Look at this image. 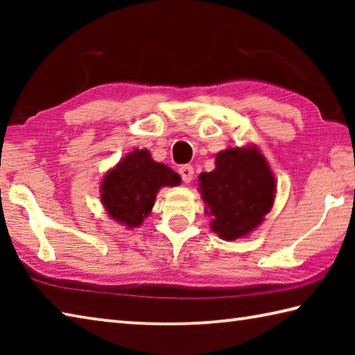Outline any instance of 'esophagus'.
Returning a JSON list of instances; mask_svg holds the SVG:
<instances>
[{
    "label": "esophagus",
    "mask_w": 355,
    "mask_h": 355,
    "mask_svg": "<svg viewBox=\"0 0 355 355\" xmlns=\"http://www.w3.org/2000/svg\"><path fill=\"white\" fill-rule=\"evenodd\" d=\"M178 173H180V175H182L183 183H191L192 177H194V167H192V166H188V164H184V166L180 167V169H178Z\"/></svg>",
    "instance_id": "obj_1"
}]
</instances>
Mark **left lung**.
Wrapping results in <instances>:
<instances>
[{
  "label": "left lung",
  "instance_id": "left-lung-1",
  "mask_svg": "<svg viewBox=\"0 0 355 355\" xmlns=\"http://www.w3.org/2000/svg\"><path fill=\"white\" fill-rule=\"evenodd\" d=\"M211 230L225 241L248 236L274 205L275 178L255 146L222 150L216 169L199 175Z\"/></svg>",
  "mask_w": 355,
  "mask_h": 355
}]
</instances>
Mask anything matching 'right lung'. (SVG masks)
Masks as SVG:
<instances>
[{
	"label": "right lung",
	"instance_id": "add662e5",
	"mask_svg": "<svg viewBox=\"0 0 355 355\" xmlns=\"http://www.w3.org/2000/svg\"><path fill=\"white\" fill-rule=\"evenodd\" d=\"M182 178L166 164L152 159L148 150L136 148L107 171L101 182V203L119 224L139 227L152 211L156 192L163 186H177Z\"/></svg>",
	"mask_w": 355,
	"mask_h": 355
}]
</instances>
